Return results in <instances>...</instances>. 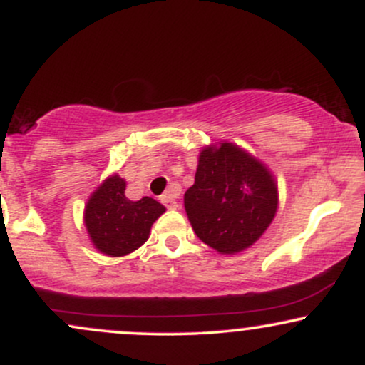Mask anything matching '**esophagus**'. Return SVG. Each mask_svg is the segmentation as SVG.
Masks as SVG:
<instances>
[{"label": "esophagus", "instance_id": "esophagus-1", "mask_svg": "<svg viewBox=\"0 0 365 365\" xmlns=\"http://www.w3.org/2000/svg\"><path fill=\"white\" fill-rule=\"evenodd\" d=\"M178 195H180V192L177 190V188H170V190L163 195V204H165L168 209H178L180 207Z\"/></svg>", "mask_w": 365, "mask_h": 365}]
</instances>
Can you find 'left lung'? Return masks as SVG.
Here are the masks:
<instances>
[{"mask_svg":"<svg viewBox=\"0 0 365 365\" xmlns=\"http://www.w3.org/2000/svg\"><path fill=\"white\" fill-rule=\"evenodd\" d=\"M195 235L221 254H237L257 242L278 209L271 171L232 142L199 154L195 182L183 197Z\"/></svg>","mask_w":365,"mask_h":365,"instance_id":"left-lung-1","label":"left lung"}]
</instances>
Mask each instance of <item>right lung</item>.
<instances>
[{
  "label": "right lung",
  "instance_id": "right-lung-1",
  "mask_svg": "<svg viewBox=\"0 0 365 365\" xmlns=\"http://www.w3.org/2000/svg\"><path fill=\"white\" fill-rule=\"evenodd\" d=\"M123 178H106L91 195L83 212V223L99 252L121 257L133 252L149 238L150 226L166 211L150 197L130 200L125 197Z\"/></svg>",
  "mask_w": 365,
  "mask_h": 365
}]
</instances>
